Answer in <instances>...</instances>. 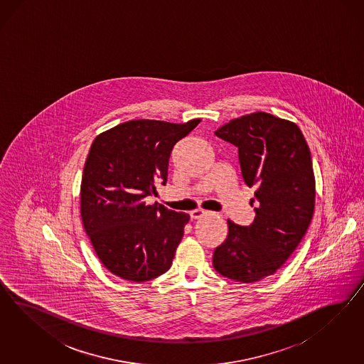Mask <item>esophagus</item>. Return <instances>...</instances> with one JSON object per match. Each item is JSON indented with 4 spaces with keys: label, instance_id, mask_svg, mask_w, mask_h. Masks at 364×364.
Returning a JSON list of instances; mask_svg holds the SVG:
<instances>
[{
    "label": "esophagus",
    "instance_id": "esophagus-1",
    "mask_svg": "<svg viewBox=\"0 0 364 364\" xmlns=\"http://www.w3.org/2000/svg\"><path fill=\"white\" fill-rule=\"evenodd\" d=\"M205 213H207L205 210H192L189 215H191V218H192V219H200V218H203Z\"/></svg>",
    "mask_w": 364,
    "mask_h": 364
}]
</instances>
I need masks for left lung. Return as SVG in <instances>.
Returning a JSON list of instances; mask_svg holds the SVG:
<instances>
[{
  "mask_svg": "<svg viewBox=\"0 0 364 364\" xmlns=\"http://www.w3.org/2000/svg\"><path fill=\"white\" fill-rule=\"evenodd\" d=\"M215 134L237 148L244 183L256 188L254 221H228V236L213 252L224 277L254 283L274 275L309 230L315 177L309 145L298 125L256 112L223 125Z\"/></svg>",
  "mask_w": 364,
  "mask_h": 364,
  "instance_id": "1",
  "label": "left lung"
}]
</instances>
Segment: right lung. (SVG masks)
<instances>
[{
  "mask_svg": "<svg viewBox=\"0 0 364 364\" xmlns=\"http://www.w3.org/2000/svg\"><path fill=\"white\" fill-rule=\"evenodd\" d=\"M198 119L186 124L132 120L99 134L81 180V218L101 263L136 283L166 272L189 215L146 198L166 184L173 146Z\"/></svg>",
  "mask_w": 364,
  "mask_h": 364,
  "instance_id": "right-lung-1",
  "label": "right lung"
}]
</instances>
